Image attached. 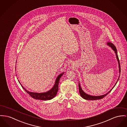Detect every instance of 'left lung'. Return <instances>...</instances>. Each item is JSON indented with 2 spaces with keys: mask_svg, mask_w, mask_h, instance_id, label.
I'll list each match as a JSON object with an SVG mask.
<instances>
[{
  "mask_svg": "<svg viewBox=\"0 0 127 127\" xmlns=\"http://www.w3.org/2000/svg\"><path fill=\"white\" fill-rule=\"evenodd\" d=\"M107 45L110 46V47L113 50V51H114L115 53H116V57H117V59L118 61V65H119V73H120V64H119V60L118 59V53H117V49H116V47L115 46V45L112 44V43L111 42H107ZM119 79V78H118V80ZM118 82V81H117ZM117 82H116V84H117ZM78 87H79V93H80V96L85 100H100V99H101L102 98H104L105 96H106L108 93H110V92L112 91V89L110 90V91L108 93L105 94H104L103 95H101V96H92V95H89V94H87V93H84L83 90H82L81 88V86H80V85L79 84V82H78ZM115 86L113 87V88H112V89L114 88Z\"/></svg>",
  "mask_w": 127,
  "mask_h": 127,
  "instance_id": "8db88e82",
  "label": "left lung"
}]
</instances>
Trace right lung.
Returning <instances> with one entry per match:
<instances>
[{
	"mask_svg": "<svg viewBox=\"0 0 127 127\" xmlns=\"http://www.w3.org/2000/svg\"><path fill=\"white\" fill-rule=\"evenodd\" d=\"M16 69V67H15ZM64 74V73H63L61 74L58 76H57L55 84L54 85L52 88L50 90V91H48L46 93H32L26 90V89L21 84L22 88L25 90L27 93H28L32 98H33L34 99L36 100H49L53 99L55 96L56 95L58 91V85L59 83L60 79L61 77L63 76V75ZM19 81V80H18Z\"/></svg>",
	"mask_w": 127,
	"mask_h": 127,
	"instance_id": "add662e5",
	"label": "right lung"
}]
</instances>
